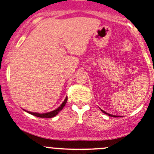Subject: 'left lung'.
Wrapping results in <instances>:
<instances>
[{
    "instance_id": "1",
    "label": "left lung",
    "mask_w": 154,
    "mask_h": 154,
    "mask_svg": "<svg viewBox=\"0 0 154 154\" xmlns=\"http://www.w3.org/2000/svg\"><path fill=\"white\" fill-rule=\"evenodd\" d=\"M102 111H103V110H102ZM103 112L104 113V114H108V115H109V116H113V117H114V116H116V117H117V116H114V115H111V114H107L106 112H105V111H103Z\"/></svg>"
}]
</instances>
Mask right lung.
I'll list each match as a JSON object with an SVG mask.
<instances>
[{
    "label": "right lung",
    "mask_w": 154,
    "mask_h": 154,
    "mask_svg": "<svg viewBox=\"0 0 154 154\" xmlns=\"http://www.w3.org/2000/svg\"><path fill=\"white\" fill-rule=\"evenodd\" d=\"M67 100H68V97H66V99H65V100L63 101V103L60 105V106L59 108H57L56 110H54V111H50V112L45 113V114H38V113H33V112H30V111H27V112L29 113V114H32V115L36 116H38V117H40V118L54 117V116H55L58 113H59L60 111L61 110L64 108L65 105H66V103H67Z\"/></svg>",
    "instance_id": "right-lung-1"
}]
</instances>
